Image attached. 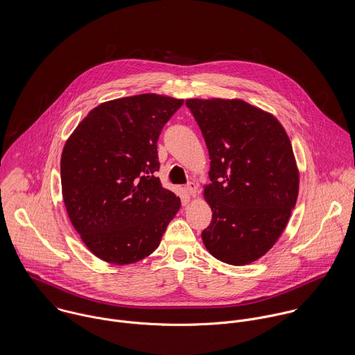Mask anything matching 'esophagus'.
Segmentation results:
<instances>
[{
  "label": "esophagus",
  "mask_w": 355,
  "mask_h": 355,
  "mask_svg": "<svg viewBox=\"0 0 355 355\" xmlns=\"http://www.w3.org/2000/svg\"><path fill=\"white\" fill-rule=\"evenodd\" d=\"M197 189H198V184H197L196 182H190V183L186 186V191H187L191 197H196Z\"/></svg>",
  "instance_id": "obj_1"
}]
</instances>
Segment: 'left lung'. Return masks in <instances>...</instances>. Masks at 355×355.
Masks as SVG:
<instances>
[{
	"label": "left lung",
	"instance_id": "left-lung-1",
	"mask_svg": "<svg viewBox=\"0 0 355 355\" xmlns=\"http://www.w3.org/2000/svg\"><path fill=\"white\" fill-rule=\"evenodd\" d=\"M210 158L203 197L213 216L205 248L230 265H246L283 234L294 209L300 173L293 146L275 116L242 100L186 101Z\"/></svg>",
	"mask_w": 355,
	"mask_h": 355
}]
</instances>
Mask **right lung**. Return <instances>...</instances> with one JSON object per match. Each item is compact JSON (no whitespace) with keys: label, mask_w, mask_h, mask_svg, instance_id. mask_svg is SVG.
Masks as SVG:
<instances>
[{"label":"right lung","mask_w":355,"mask_h":355,"mask_svg":"<svg viewBox=\"0 0 355 355\" xmlns=\"http://www.w3.org/2000/svg\"><path fill=\"white\" fill-rule=\"evenodd\" d=\"M182 105L157 94L103 102L65 142L61 189L68 217L106 262L127 265L150 255L180 209V198L155 172L158 137Z\"/></svg>","instance_id":"right-lung-1"}]
</instances>
